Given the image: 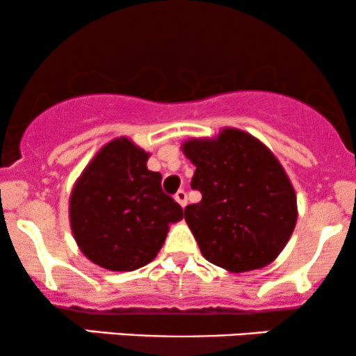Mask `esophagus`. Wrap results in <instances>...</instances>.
<instances>
[{
  "label": "esophagus",
  "mask_w": 356,
  "mask_h": 356,
  "mask_svg": "<svg viewBox=\"0 0 356 356\" xmlns=\"http://www.w3.org/2000/svg\"><path fill=\"white\" fill-rule=\"evenodd\" d=\"M174 199L179 202V206H181L182 209H184V207H186V204H187V194H186V192L177 191V192H175Z\"/></svg>",
  "instance_id": "1"
}]
</instances>
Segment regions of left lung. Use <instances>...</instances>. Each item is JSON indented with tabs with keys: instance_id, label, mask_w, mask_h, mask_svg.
Returning a JSON list of instances; mask_svg holds the SVG:
<instances>
[{
	"instance_id": "obj_1",
	"label": "left lung",
	"mask_w": 356,
	"mask_h": 356,
	"mask_svg": "<svg viewBox=\"0 0 356 356\" xmlns=\"http://www.w3.org/2000/svg\"><path fill=\"white\" fill-rule=\"evenodd\" d=\"M181 149L195 165L192 189L202 194L184 211L202 256L229 273L271 264L298 219L295 187L276 155L234 127L189 138Z\"/></svg>"
}]
</instances>
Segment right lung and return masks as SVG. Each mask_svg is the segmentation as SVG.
<instances>
[{
  "label": "right lung",
  "instance_id": "right-lung-1",
  "mask_svg": "<svg viewBox=\"0 0 356 356\" xmlns=\"http://www.w3.org/2000/svg\"><path fill=\"white\" fill-rule=\"evenodd\" d=\"M150 154L129 137L110 140L73 184L70 227L85 257L108 271H134L157 256L182 207L147 169Z\"/></svg>",
  "mask_w": 356,
  "mask_h": 356
}]
</instances>
